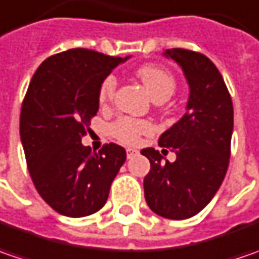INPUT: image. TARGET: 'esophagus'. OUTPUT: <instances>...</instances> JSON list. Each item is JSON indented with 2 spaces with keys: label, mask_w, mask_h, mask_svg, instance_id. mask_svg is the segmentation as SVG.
<instances>
[{
  "label": "esophagus",
  "mask_w": 259,
  "mask_h": 259,
  "mask_svg": "<svg viewBox=\"0 0 259 259\" xmlns=\"http://www.w3.org/2000/svg\"><path fill=\"white\" fill-rule=\"evenodd\" d=\"M126 153H127V159H130V158H135V156H138V153H139V152L136 151V149L127 148V149H126Z\"/></svg>",
  "instance_id": "1"
}]
</instances>
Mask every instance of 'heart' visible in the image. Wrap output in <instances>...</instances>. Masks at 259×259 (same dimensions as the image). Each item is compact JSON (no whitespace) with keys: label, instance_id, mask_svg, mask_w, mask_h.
I'll return each instance as SVG.
<instances>
[{"label":"heart","instance_id":"1","mask_svg":"<svg viewBox=\"0 0 259 259\" xmlns=\"http://www.w3.org/2000/svg\"><path fill=\"white\" fill-rule=\"evenodd\" d=\"M136 75L139 76V79L146 87L148 93L155 101L163 103L175 93L177 82H175L174 76L161 66L143 65L136 71ZM116 85H117V81L113 75H108L101 82L100 91H98V101L101 106H106L113 100L114 93H116ZM110 130H111V135L121 143L135 145L141 141L143 135L151 133L152 124L146 120L124 116V117L117 118L110 126Z\"/></svg>","mask_w":259,"mask_h":259}]
</instances>
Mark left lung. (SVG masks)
<instances>
[{
	"mask_svg": "<svg viewBox=\"0 0 259 259\" xmlns=\"http://www.w3.org/2000/svg\"><path fill=\"white\" fill-rule=\"evenodd\" d=\"M163 56L178 63L190 87L187 111L159 138V146L175 152L162 162L153 148L141 152L151 162L143 180L145 198L165 219L196 216L218 193L231 156L233 106L219 69L207 56L187 49H166Z\"/></svg>",
	"mask_w": 259,
	"mask_h": 259,
	"instance_id": "left-lung-1",
	"label": "left lung"
}]
</instances>
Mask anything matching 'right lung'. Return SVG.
<instances>
[{"instance_id":"1","label":"right lung","mask_w":259,"mask_h":259,"mask_svg":"<svg viewBox=\"0 0 259 259\" xmlns=\"http://www.w3.org/2000/svg\"><path fill=\"white\" fill-rule=\"evenodd\" d=\"M127 59L69 49L48 58L30 81L20 114L28 172L41 198L63 216L98 211L126 161L116 143L91 152L81 139L98 111L101 82Z\"/></svg>"}]
</instances>
